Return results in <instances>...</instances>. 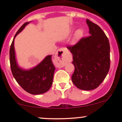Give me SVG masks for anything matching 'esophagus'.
Wrapping results in <instances>:
<instances>
[{"label":"esophagus","instance_id":"esophagus-1","mask_svg":"<svg viewBox=\"0 0 122 122\" xmlns=\"http://www.w3.org/2000/svg\"><path fill=\"white\" fill-rule=\"evenodd\" d=\"M69 61V58L67 57V50L64 48L58 50L54 57V62L56 66L62 68Z\"/></svg>","mask_w":122,"mask_h":122}]
</instances>
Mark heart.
<instances>
[{"label":"heart","instance_id":"heart-1","mask_svg":"<svg viewBox=\"0 0 122 122\" xmlns=\"http://www.w3.org/2000/svg\"><path fill=\"white\" fill-rule=\"evenodd\" d=\"M82 34V31L81 30H80V29H79V30H78L77 31H76V38H79L80 37H81Z\"/></svg>","mask_w":122,"mask_h":122}]
</instances>
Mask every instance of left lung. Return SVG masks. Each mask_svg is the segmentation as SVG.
<instances>
[{
    "label": "left lung",
    "instance_id": "1",
    "mask_svg": "<svg viewBox=\"0 0 122 122\" xmlns=\"http://www.w3.org/2000/svg\"><path fill=\"white\" fill-rule=\"evenodd\" d=\"M89 37L82 38L67 48L73 55L75 72L72 82L82 90L90 91L99 86L110 67V46L104 32L98 25L86 19Z\"/></svg>",
    "mask_w": 122,
    "mask_h": 122
}]
</instances>
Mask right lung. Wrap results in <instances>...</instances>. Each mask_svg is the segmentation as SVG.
<instances>
[{"mask_svg": "<svg viewBox=\"0 0 122 122\" xmlns=\"http://www.w3.org/2000/svg\"><path fill=\"white\" fill-rule=\"evenodd\" d=\"M30 22L24 23L16 32L10 49V62L12 75L21 87L30 94L40 95L49 90L56 68L51 60L52 55L47 56L30 69L25 70L18 66L15 57L14 39Z\"/></svg>", "mask_w": 122, "mask_h": 122, "instance_id": "add662e5", "label": "right lung"}]
</instances>
